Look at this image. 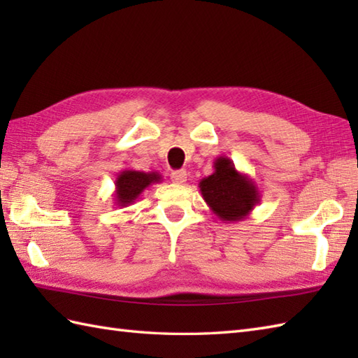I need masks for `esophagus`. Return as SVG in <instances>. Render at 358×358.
<instances>
[{"label": "esophagus", "mask_w": 358, "mask_h": 358, "mask_svg": "<svg viewBox=\"0 0 358 358\" xmlns=\"http://www.w3.org/2000/svg\"><path fill=\"white\" fill-rule=\"evenodd\" d=\"M171 180L173 181L175 185H185L186 180H187V173L183 169H181V171H173L171 173Z\"/></svg>", "instance_id": "esophagus-1"}]
</instances>
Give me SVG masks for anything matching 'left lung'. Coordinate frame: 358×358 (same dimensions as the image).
<instances>
[{"instance_id":"8db88e82","label":"left lung","mask_w":358,"mask_h":358,"mask_svg":"<svg viewBox=\"0 0 358 358\" xmlns=\"http://www.w3.org/2000/svg\"><path fill=\"white\" fill-rule=\"evenodd\" d=\"M199 187L209 209L224 223L243 222L262 200L254 180L235 169L226 155L215 158L214 173L204 177Z\"/></svg>"}]
</instances>
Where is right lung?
I'll return each instance as SVG.
<instances>
[{
  "label": "right lung",
  "instance_id": "add662e5",
  "mask_svg": "<svg viewBox=\"0 0 358 358\" xmlns=\"http://www.w3.org/2000/svg\"><path fill=\"white\" fill-rule=\"evenodd\" d=\"M162 183V175L158 172H143L135 169H123L115 178V206H131L143 191L150 185Z\"/></svg>",
  "mask_w": 358,
  "mask_h": 358
}]
</instances>
